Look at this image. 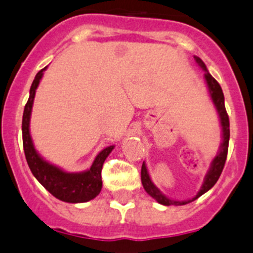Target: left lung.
<instances>
[{
  "label": "left lung",
  "mask_w": 253,
  "mask_h": 253,
  "mask_svg": "<svg viewBox=\"0 0 253 253\" xmlns=\"http://www.w3.org/2000/svg\"><path fill=\"white\" fill-rule=\"evenodd\" d=\"M195 61L197 62V65L205 71V80H206L207 87H209L210 96H211L212 102H213L214 107H216L217 110V113H218L219 122H221V127H222V143L219 146V152L217 153L216 157L212 160L211 167H210L209 172H207L206 177H205L204 185H202L201 190L198 191V193L195 197L191 198V200H186V201H174V200H171V198H169L167 196H165L159 188L153 185V182L151 181L150 174H148L146 164L143 162L142 169H141V181H142L143 188H145V191L151 196V197L155 198L159 204L165 205V206H182V205H187L190 204V202L197 200V198L200 197V196L204 195V193H206L210 188L213 187L214 183H216L217 180L219 178V176L222 173L223 167H225L226 159H227L228 141H230V120H228V115L227 112H226L225 97H223L222 88H221L218 82L210 75L204 61L200 57H197V56H195Z\"/></svg>",
  "instance_id": "obj_1"
}]
</instances>
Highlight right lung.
I'll return each mask as SVG.
<instances>
[{"label":"right lung","mask_w":253,"mask_h":253,"mask_svg":"<svg viewBox=\"0 0 253 253\" xmlns=\"http://www.w3.org/2000/svg\"><path fill=\"white\" fill-rule=\"evenodd\" d=\"M46 68L47 67L42 68L35 77L30 88V97L23 111L22 140L26 160H27L31 172L36 177L37 181L56 198L63 202H70V204L87 202L89 200H93L101 192V188H102L101 171H102L103 162L107 159L111 151L115 148V146H108L103 148L96 156L92 166L84 172H66L41 157L32 142L30 133V120L36 89Z\"/></svg>","instance_id":"right-lung-1"}]
</instances>
